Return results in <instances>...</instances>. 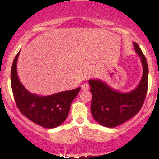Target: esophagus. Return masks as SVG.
I'll use <instances>...</instances> for the list:
<instances>
[{"label": "esophagus", "mask_w": 159, "mask_h": 159, "mask_svg": "<svg viewBox=\"0 0 159 159\" xmlns=\"http://www.w3.org/2000/svg\"><path fill=\"white\" fill-rule=\"evenodd\" d=\"M82 90H83V91H86V90H88V89H89V85L88 84H86V83H84V84H82Z\"/></svg>", "instance_id": "34e87169"}]
</instances>
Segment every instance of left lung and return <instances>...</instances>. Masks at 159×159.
<instances>
[{"instance_id":"1","label":"left lung","mask_w":159,"mask_h":159,"mask_svg":"<svg viewBox=\"0 0 159 159\" xmlns=\"http://www.w3.org/2000/svg\"><path fill=\"white\" fill-rule=\"evenodd\" d=\"M140 56L143 72L140 83L128 93H121L101 80H89L91 87V114L98 123L113 128L132 118L140 110L146 96L148 84V67L146 58L138 43H133Z\"/></svg>"}]
</instances>
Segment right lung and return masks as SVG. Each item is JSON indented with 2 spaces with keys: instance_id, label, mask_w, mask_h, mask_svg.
<instances>
[{
  "instance_id": "add662e5",
  "label": "right lung",
  "mask_w": 159,
  "mask_h": 159,
  "mask_svg": "<svg viewBox=\"0 0 159 159\" xmlns=\"http://www.w3.org/2000/svg\"><path fill=\"white\" fill-rule=\"evenodd\" d=\"M19 53L20 51L14 58L11 71V88L17 107L21 114L37 125L48 129L58 127L67 118L71 102L81 88L48 96L30 93L17 76L16 64Z\"/></svg>"
}]
</instances>
